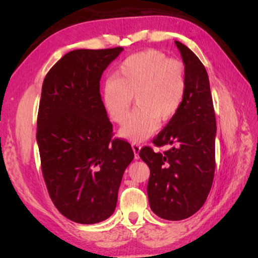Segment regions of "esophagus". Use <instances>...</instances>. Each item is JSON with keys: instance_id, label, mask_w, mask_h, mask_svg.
<instances>
[{"instance_id": "34e87169", "label": "esophagus", "mask_w": 258, "mask_h": 258, "mask_svg": "<svg viewBox=\"0 0 258 258\" xmlns=\"http://www.w3.org/2000/svg\"><path fill=\"white\" fill-rule=\"evenodd\" d=\"M132 149L134 152L135 159H139V151L141 149V147H140V145H138V143H132Z\"/></svg>"}]
</instances>
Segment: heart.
<instances>
[{
    "label": "heart",
    "instance_id": "b5f03b06",
    "mask_svg": "<svg viewBox=\"0 0 258 258\" xmlns=\"http://www.w3.org/2000/svg\"><path fill=\"white\" fill-rule=\"evenodd\" d=\"M186 92L185 68L164 52L146 50L130 55L103 85L102 101L109 117L123 124L132 107L138 108L120 131L123 137L142 141L158 128L159 120L177 115Z\"/></svg>",
    "mask_w": 258,
    "mask_h": 258
}]
</instances>
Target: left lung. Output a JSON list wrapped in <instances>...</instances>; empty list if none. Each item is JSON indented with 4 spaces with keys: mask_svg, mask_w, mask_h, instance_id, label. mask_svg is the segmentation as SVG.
Here are the masks:
<instances>
[{
    "mask_svg": "<svg viewBox=\"0 0 258 258\" xmlns=\"http://www.w3.org/2000/svg\"><path fill=\"white\" fill-rule=\"evenodd\" d=\"M184 62L186 92L177 115L152 140L164 152L143 147L139 155L149 166L151 211L168 221L197 213L206 202L215 172L216 119L208 75L189 47L175 41Z\"/></svg>",
    "mask_w": 258,
    "mask_h": 258,
    "instance_id": "1",
    "label": "left lung"
}]
</instances>
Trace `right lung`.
<instances>
[{
  "mask_svg": "<svg viewBox=\"0 0 258 258\" xmlns=\"http://www.w3.org/2000/svg\"><path fill=\"white\" fill-rule=\"evenodd\" d=\"M121 51H71L43 82L36 132L43 177L56 209L76 223L111 216L134 158L127 141L112 139L100 94L102 73Z\"/></svg>",
  "mask_w": 258,
  "mask_h": 258,
  "instance_id": "1",
  "label": "right lung"
}]
</instances>
